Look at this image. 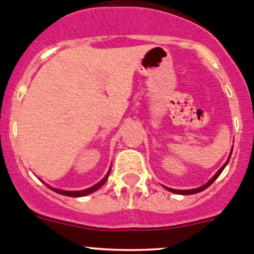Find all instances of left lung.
Segmentation results:
<instances>
[{
	"mask_svg": "<svg viewBox=\"0 0 254 254\" xmlns=\"http://www.w3.org/2000/svg\"><path fill=\"white\" fill-rule=\"evenodd\" d=\"M232 148H234V147H232ZM232 148H231V152H230V156H229V158H227V161H226V162L224 163V166H222V167L220 168V170L217 171L216 173H215L214 177H212V178L210 179V181L207 182V183L204 184V186L199 187V188H194V189H187V190H181V189H173V188H168V187H165V188L167 189L168 191H172V193H176V194H182V195H190V194H196V193H200V191H203L204 189H206L207 187H209V186H211V184L214 183V181H215V179H216L217 177H219L220 175H221V172H222V171H224V168L226 167V166H227V163H229V161H230V157H231Z\"/></svg>",
	"mask_w": 254,
	"mask_h": 254,
	"instance_id": "8db88e82",
	"label": "left lung"
}]
</instances>
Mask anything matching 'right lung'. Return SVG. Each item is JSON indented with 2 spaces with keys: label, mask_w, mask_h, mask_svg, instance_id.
<instances>
[{
  "label": "right lung",
  "mask_w": 254,
  "mask_h": 254,
  "mask_svg": "<svg viewBox=\"0 0 254 254\" xmlns=\"http://www.w3.org/2000/svg\"><path fill=\"white\" fill-rule=\"evenodd\" d=\"M109 173H111V170L108 171V173H107L106 177H104V178L102 179L101 182H98V183H97V184H94V186L89 187V188H87V189H83V190H61V189H56V188H53V187L48 186V184H47V186H48V188H50V189H51V190L56 191V193L61 194V195H66V196H72V198H78V196H84V195H88V194L93 193V191H96L97 189H99V188H101V187L103 186L104 183H106V182H107V179H108V176H109Z\"/></svg>",
  "instance_id": "add662e5"
}]
</instances>
